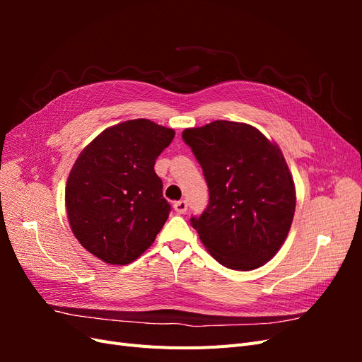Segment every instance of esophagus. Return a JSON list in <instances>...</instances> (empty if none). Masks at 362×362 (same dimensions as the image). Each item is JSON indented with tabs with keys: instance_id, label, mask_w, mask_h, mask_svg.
<instances>
[{
	"instance_id": "1",
	"label": "esophagus",
	"mask_w": 362,
	"mask_h": 362,
	"mask_svg": "<svg viewBox=\"0 0 362 362\" xmlns=\"http://www.w3.org/2000/svg\"><path fill=\"white\" fill-rule=\"evenodd\" d=\"M173 208L175 211H177L178 214H184L185 211H187V202L185 201H177L173 204Z\"/></svg>"
}]
</instances>
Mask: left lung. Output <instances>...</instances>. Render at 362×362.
<instances>
[{"mask_svg":"<svg viewBox=\"0 0 362 362\" xmlns=\"http://www.w3.org/2000/svg\"><path fill=\"white\" fill-rule=\"evenodd\" d=\"M210 201L192 226L216 261L234 270L266 264L286 242L296 208L291 173L276 144L255 127L214 120L182 131Z\"/></svg>","mask_w":362,"mask_h":362,"instance_id":"obj_1","label":"left lung"}]
</instances>
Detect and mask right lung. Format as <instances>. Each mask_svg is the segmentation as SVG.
<instances>
[{
  "label": "right lung",
  "mask_w": 362,
  "mask_h": 362,
  "mask_svg": "<svg viewBox=\"0 0 362 362\" xmlns=\"http://www.w3.org/2000/svg\"><path fill=\"white\" fill-rule=\"evenodd\" d=\"M172 128L133 119L104 129L76 158L64 192L74 235L108 264H129L154 243L170 205L154 170Z\"/></svg>",
  "instance_id": "1"
}]
</instances>
